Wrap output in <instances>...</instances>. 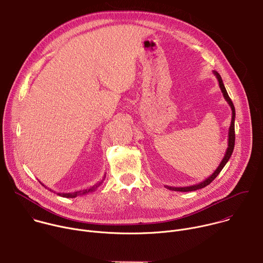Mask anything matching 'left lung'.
Returning a JSON list of instances; mask_svg holds the SVG:
<instances>
[{
	"instance_id": "left-lung-1",
	"label": "left lung",
	"mask_w": 263,
	"mask_h": 263,
	"mask_svg": "<svg viewBox=\"0 0 263 263\" xmlns=\"http://www.w3.org/2000/svg\"><path fill=\"white\" fill-rule=\"evenodd\" d=\"M213 73L214 76L216 77L217 81H218V85H219V88L221 90V93L224 98V100L227 101V103L229 104V106L231 107V110H232V119H231V125H230V128H229V133H228V147L226 149V153H224L223 155V158L222 160L220 161L219 165L217 166V168L214 171V173L212 175H210L208 178H206L204 181L198 183V184H195V185H191V186H184V187H175V186H167L165 185V187L167 190L170 191H175V192H183V193H186V192H194V191H197V190H201V189H204L205 186L209 185L216 177L217 175L220 173V171L223 168V166L226 165V163L228 162V160L230 159L232 153H233V149H234V144H235V125H234V122H235V108H234V105L230 99V97L228 96V92L226 90V87H224L223 83H222V80H221V77L220 74L213 70Z\"/></svg>"
}]
</instances>
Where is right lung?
<instances>
[{"label":"right lung","instance_id":"right-lung-1","mask_svg":"<svg viewBox=\"0 0 263 263\" xmlns=\"http://www.w3.org/2000/svg\"><path fill=\"white\" fill-rule=\"evenodd\" d=\"M105 178H106V174L104 175V177H103V179L101 180V181H99L97 184H95L93 186H91V187H89V189H86V190H83V191H79V192H73V193H56L58 196H60V197H63V198H76V197H78V196H83V195H87V194H89V193H93L98 187L103 183V181L105 180ZM41 182V181H40ZM41 184L42 185H44L42 182H41ZM45 186V185H44ZM46 187V186H45ZM47 189V187H46ZM49 190V189H48ZM51 192H53L52 190H50ZM55 193V192H54Z\"/></svg>","mask_w":263,"mask_h":263}]
</instances>
